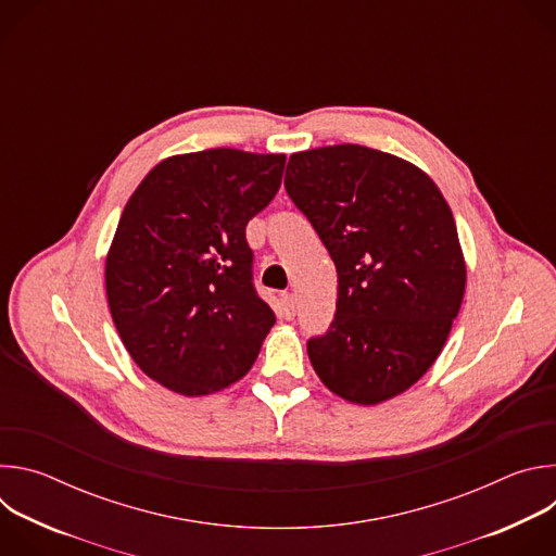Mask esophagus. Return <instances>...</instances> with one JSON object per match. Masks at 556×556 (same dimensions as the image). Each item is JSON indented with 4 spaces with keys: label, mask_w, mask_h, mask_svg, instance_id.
<instances>
[{
    "label": "esophagus",
    "mask_w": 556,
    "mask_h": 556,
    "mask_svg": "<svg viewBox=\"0 0 556 556\" xmlns=\"http://www.w3.org/2000/svg\"><path fill=\"white\" fill-rule=\"evenodd\" d=\"M281 309H283L286 319H292V316L296 314V296L292 292L281 294Z\"/></svg>",
    "instance_id": "obj_1"
}]
</instances>
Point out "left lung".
Returning <instances> with one entry per match:
<instances>
[{"instance_id":"obj_1","label":"left lung","mask_w":556,"mask_h":556,"mask_svg":"<svg viewBox=\"0 0 556 556\" xmlns=\"http://www.w3.org/2000/svg\"><path fill=\"white\" fill-rule=\"evenodd\" d=\"M283 185L339 277L334 321L307 341L316 376L356 405L407 391L440 356L466 286L444 195L416 165L363 144L292 153Z\"/></svg>"}]
</instances>
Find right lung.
Segmentation results:
<instances>
[{"instance_id": "obj_1", "label": "right lung", "mask_w": 556, "mask_h": 556, "mask_svg": "<svg viewBox=\"0 0 556 556\" xmlns=\"http://www.w3.org/2000/svg\"><path fill=\"white\" fill-rule=\"evenodd\" d=\"M283 153L206 149L157 163L105 260L114 326L155 382L206 395L253 367L275 312L253 286L247 224L281 187Z\"/></svg>"}]
</instances>
